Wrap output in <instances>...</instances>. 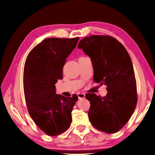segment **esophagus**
Instances as JSON below:
<instances>
[{"mask_svg":"<svg viewBox=\"0 0 155 155\" xmlns=\"http://www.w3.org/2000/svg\"><path fill=\"white\" fill-rule=\"evenodd\" d=\"M78 97L79 99H82L85 98V94L84 93H82V92H79L78 93Z\"/></svg>","mask_w":155,"mask_h":155,"instance_id":"esophagus-1","label":"esophagus"}]
</instances>
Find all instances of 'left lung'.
I'll use <instances>...</instances> for the list:
<instances>
[{
	"label": "left lung",
	"instance_id": "left-lung-1",
	"mask_svg": "<svg viewBox=\"0 0 155 155\" xmlns=\"http://www.w3.org/2000/svg\"><path fill=\"white\" fill-rule=\"evenodd\" d=\"M88 55L94 68V82L107 85V94L87 93L91 124L107 133L120 130L130 119L136 107L137 85L130 57L122 44L106 35H92L79 42Z\"/></svg>",
	"mask_w": 155,
	"mask_h": 155
}]
</instances>
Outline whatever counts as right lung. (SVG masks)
<instances>
[{"mask_svg":"<svg viewBox=\"0 0 155 155\" xmlns=\"http://www.w3.org/2000/svg\"><path fill=\"white\" fill-rule=\"evenodd\" d=\"M78 40L47 38L31 50L25 61L23 87L27 110L36 125L49 136L71 126V112L78 97L57 94L55 84L63 78L66 58Z\"/></svg>","mask_w":155,"mask_h":155,"instance_id":"1","label":"right lung"}]
</instances>
